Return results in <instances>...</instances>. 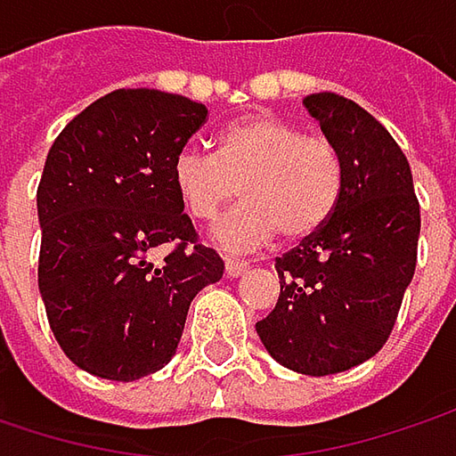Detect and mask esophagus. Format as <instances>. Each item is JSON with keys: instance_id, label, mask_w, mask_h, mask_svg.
I'll return each instance as SVG.
<instances>
[{"instance_id": "obj_1", "label": "esophagus", "mask_w": 456, "mask_h": 456, "mask_svg": "<svg viewBox=\"0 0 456 456\" xmlns=\"http://www.w3.org/2000/svg\"><path fill=\"white\" fill-rule=\"evenodd\" d=\"M248 271H250V263H245V260H232V257H227V263H224V276L227 279H237V276H242Z\"/></svg>"}]
</instances>
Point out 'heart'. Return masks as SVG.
Listing matches in <instances>:
<instances>
[{
    "label": "heart",
    "mask_w": 456,
    "mask_h": 456,
    "mask_svg": "<svg viewBox=\"0 0 456 456\" xmlns=\"http://www.w3.org/2000/svg\"><path fill=\"white\" fill-rule=\"evenodd\" d=\"M173 183L199 222L216 219L242 193L245 201L211 229V242L227 253H250L279 232L297 242L325 227L340 201L343 162L328 139L257 110L229 123L216 154L183 149Z\"/></svg>",
    "instance_id": "heart-1"
}]
</instances>
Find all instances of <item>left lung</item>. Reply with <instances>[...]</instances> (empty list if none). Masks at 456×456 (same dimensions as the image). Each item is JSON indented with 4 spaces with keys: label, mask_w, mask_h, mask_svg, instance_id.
<instances>
[{
    "label": "left lung",
    "mask_w": 456,
    "mask_h": 456,
    "mask_svg": "<svg viewBox=\"0 0 456 456\" xmlns=\"http://www.w3.org/2000/svg\"><path fill=\"white\" fill-rule=\"evenodd\" d=\"M343 162V191L320 232L276 260L281 294L255 322L276 362L309 377L338 374L387 343L413 281L420 206L411 165L389 131L354 100L305 97Z\"/></svg>",
    "instance_id": "left-lung-1"
}]
</instances>
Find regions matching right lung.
<instances>
[{
    "label": "right lung",
    "mask_w": 456,
    "mask_h": 456,
    "mask_svg": "<svg viewBox=\"0 0 456 456\" xmlns=\"http://www.w3.org/2000/svg\"><path fill=\"white\" fill-rule=\"evenodd\" d=\"M208 116L159 90H116L87 105L48 149L38 185L41 289L61 351L100 379L134 382L177 351L188 307L224 273L196 240L173 162ZM165 264L151 263L159 244Z\"/></svg>",
    "instance_id": "1"
}]
</instances>
